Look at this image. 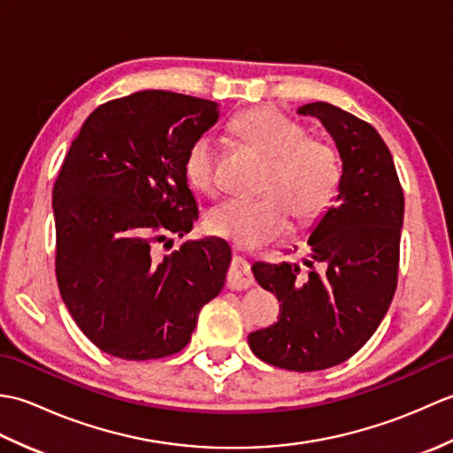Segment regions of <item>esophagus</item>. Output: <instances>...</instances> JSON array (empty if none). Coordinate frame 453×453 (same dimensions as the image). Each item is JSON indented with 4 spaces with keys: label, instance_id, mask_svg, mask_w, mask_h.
<instances>
[{
    "label": "esophagus",
    "instance_id": "obj_1",
    "mask_svg": "<svg viewBox=\"0 0 453 453\" xmlns=\"http://www.w3.org/2000/svg\"><path fill=\"white\" fill-rule=\"evenodd\" d=\"M249 286H253V276L251 271H249L247 261H243L242 257H234L227 271V288H232V290H247Z\"/></svg>",
    "mask_w": 453,
    "mask_h": 453
}]
</instances>
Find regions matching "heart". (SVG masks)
I'll return each instance as SVG.
<instances>
[{
  "label": "heart",
  "instance_id": "heart-1",
  "mask_svg": "<svg viewBox=\"0 0 453 453\" xmlns=\"http://www.w3.org/2000/svg\"><path fill=\"white\" fill-rule=\"evenodd\" d=\"M235 136L266 157L263 196L227 198L208 211L206 227L235 245L255 247L288 232L292 214L307 221L329 208L341 188L339 153L329 142L307 136L302 122L274 107H258L232 120ZM219 142L204 132L185 153V175L192 187L211 195L218 188Z\"/></svg>",
  "mask_w": 453,
  "mask_h": 453
}]
</instances>
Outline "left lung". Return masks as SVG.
<instances>
[{
	"label": "left lung",
	"instance_id": "left-lung-1",
	"mask_svg": "<svg viewBox=\"0 0 453 453\" xmlns=\"http://www.w3.org/2000/svg\"><path fill=\"white\" fill-rule=\"evenodd\" d=\"M297 112L319 119L334 138L341 188L307 239L303 265H253L257 282L280 302V317L249 334V346L276 368L317 372L349 360L386 317L397 288L405 198L372 124L321 101Z\"/></svg>",
	"mask_w": 453,
	"mask_h": 453
}]
</instances>
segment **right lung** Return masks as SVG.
I'll list each match as a JSON object with an SVG mask.
<instances>
[{"label":"right lung","instance_id":"add662e5","mask_svg":"<svg viewBox=\"0 0 453 453\" xmlns=\"http://www.w3.org/2000/svg\"><path fill=\"white\" fill-rule=\"evenodd\" d=\"M218 117L214 101L138 91L103 103L72 142L52 192L56 280L103 352L136 362L177 354L224 288L232 251L221 239L153 251L198 219L185 153Z\"/></svg>","mask_w":453,"mask_h":453}]
</instances>
